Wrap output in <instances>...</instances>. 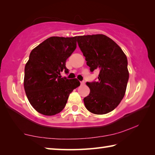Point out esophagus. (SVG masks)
Listing matches in <instances>:
<instances>
[{"mask_svg":"<svg viewBox=\"0 0 155 155\" xmlns=\"http://www.w3.org/2000/svg\"><path fill=\"white\" fill-rule=\"evenodd\" d=\"M84 84H85V82H84V81H81V85H84Z\"/></svg>","mask_w":155,"mask_h":155,"instance_id":"obj_1","label":"esophagus"}]
</instances>
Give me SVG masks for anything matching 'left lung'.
<instances>
[{"mask_svg":"<svg viewBox=\"0 0 155 155\" xmlns=\"http://www.w3.org/2000/svg\"><path fill=\"white\" fill-rule=\"evenodd\" d=\"M78 46L90 71L100 70L97 82L88 83L90 92L84 98L85 106L94 114L111 112L124 96L129 77L127 58L121 48L103 34L77 37Z\"/></svg>","mask_w":155,"mask_h":155,"instance_id":"obj_1","label":"left lung"}]
</instances>
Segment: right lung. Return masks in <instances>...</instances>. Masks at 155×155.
<instances>
[{
	"label": "right lung",
	"mask_w": 155,
	"mask_h": 155,
	"mask_svg": "<svg viewBox=\"0 0 155 155\" xmlns=\"http://www.w3.org/2000/svg\"><path fill=\"white\" fill-rule=\"evenodd\" d=\"M77 36L51 37L31 52L25 65L24 87L34 109L41 114L61 112L70 93L80 85L77 78L67 79L60 72L68 70L65 61L77 48Z\"/></svg>",
	"instance_id": "1"
}]
</instances>
